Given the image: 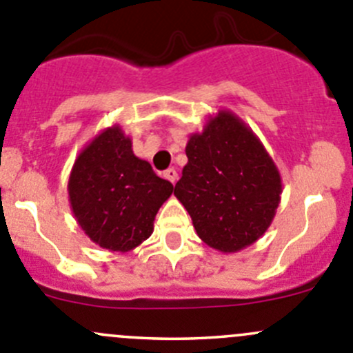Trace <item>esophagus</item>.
<instances>
[{
	"mask_svg": "<svg viewBox=\"0 0 353 353\" xmlns=\"http://www.w3.org/2000/svg\"><path fill=\"white\" fill-rule=\"evenodd\" d=\"M163 177H165V179H169L172 184H176V181H177L176 169H167L165 172H163Z\"/></svg>",
	"mask_w": 353,
	"mask_h": 353,
	"instance_id": "34e87169",
	"label": "esophagus"
}]
</instances>
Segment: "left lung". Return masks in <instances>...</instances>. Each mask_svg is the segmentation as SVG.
Returning <instances> with one entry per match:
<instances>
[{
    "label": "left lung",
    "instance_id": "1",
    "mask_svg": "<svg viewBox=\"0 0 353 353\" xmlns=\"http://www.w3.org/2000/svg\"><path fill=\"white\" fill-rule=\"evenodd\" d=\"M174 194L199 239L220 252L254 244L272 225L282 177L259 138L230 110H219L186 145Z\"/></svg>",
    "mask_w": 353,
    "mask_h": 353
}]
</instances>
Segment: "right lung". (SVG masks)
<instances>
[{
	"instance_id": "1",
	"label": "right lung",
	"mask_w": 353,
	"mask_h": 353,
	"mask_svg": "<svg viewBox=\"0 0 353 353\" xmlns=\"http://www.w3.org/2000/svg\"><path fill=\"white\" fill-rule=\"evenodd\" d=\"M174 186L138 159L119 124L105 128L77 157L68 181L71 212L92 243L128 252L154 232Z\"/></svg>"
}]
</instances>
